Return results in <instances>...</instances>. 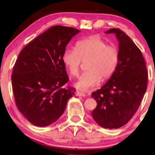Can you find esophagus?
<instances>
[{
	"mask_svg": "<svg viewBox=\"0 0 155 155\" xmlns=\"http://www.w3.org/2000/svg\"><path fill=\"white\" fill-rule=\"evenodd\" d=\"M76 95H77V97H85V96H86L84 92H80V91H77V92H76Z\"/></svg>",
	"mask_w": 155,
	"mask_h": 155,
	"instance_id": "esophagus-1",
	"label": "esophagus"
}]
</instances>
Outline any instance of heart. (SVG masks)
Returning a JSON list of instances; mask_svg holds the SVG:
<instances>
[{
    "mask_svg": "<svg viewBox=\"0 0 155 155\" xmlns=\"http://www.w3.org/2000/svg\"><path fill=\"white\" fill-rule=\"evenodd\" d=\"M61 60L69 74L77 76L81 62L87 63L86 70L75 83L78 90L86 91L97 87L101 81L114 74L119 63V52L97 36L78 41L75 49H65Z\"/></svg>",
    "mask_w": 155,
    "mask_h": 155,
    "instance_id": "heart-1",
    "label": "heart"
}]
</instances>
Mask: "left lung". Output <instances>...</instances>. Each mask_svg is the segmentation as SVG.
Returning a JSON list of instances; mask_svg holds the SVG:
<instances>
[{
  "label": "left lung",
  "instance_id": "obj_1",
  "mask_svg": "<svg viewBox=\"0 0 155 155\" xmlns=\"http://www.w3.org/2000/svg\"><path fill=\"white\" fill-rule=\"evenodd\" d=\"M119 41V63L110 79L92 92L97 103L92 116L104 128L126 125L138 110L147 89L148 73L143 56L132 39L119 29H110Z\"/></svg>",
  "mask_w": 155,
  "mask_h": 155
}]
</instances>
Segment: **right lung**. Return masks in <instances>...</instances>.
<instances>
[{"instance_id":"right-lung-1","label":"right lung","mask_w":155,"mask_h":155,"mask_svg":"<svg viewBox=\"0 0 155 155\" xmlns=\"http://www.w3.org/2000/svg\"><path fill=\"white\" fill-rule=\"evenodd\" d=\"M80 31L53 26L19 54L12 75L14 95L19 111L34 126L45 127L57 121L74 94L73 88L61 87L69 80L61 57L68 43Z\"/></svg>"}]
</instances>
